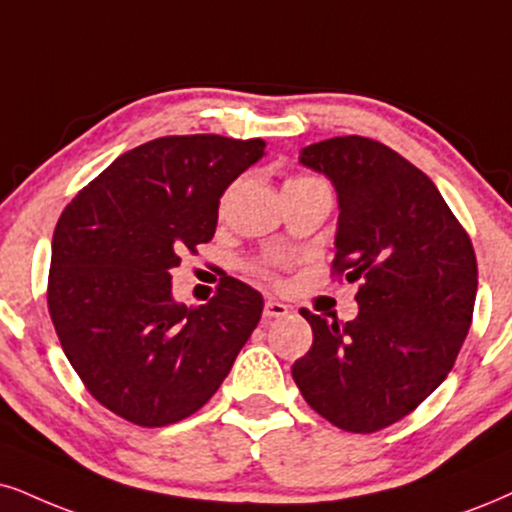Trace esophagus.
I'll return each mask as SVG.
<instances>
[{
	"label": "esophagus",
	"mask_w": 512,
	"mask_h": 512,
	"mask_svg": "<svg viewBox=\"0 0 512 512\" xmlns=\"http://www.w3.org/2000/svg\"><path fill=\"white\" fill-rule=\"evenodd\" d=\"M287 313H289V306L277 299H268L266 306H263V315H266V318H282V315Z\"/></svg>",
	"instance_id": "esophagus-1"
}]
</instances>
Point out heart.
<instances>
[{"mask_svg": "<svg viewBox=\"0 0 512 512\" xmlns=\"http://www.w3.org/2000/svg\"><path fill=\"white\" fill-rule=\"evenodd\" d=\"M320 185H325V182L320 178H315V175L294 173V175H289V178H285V182H282V192H287V189H304V187H320ZM256 270L263 277H270V270L266 266H256Z\"/></svg>", "mask_w": 512, "mask_h": 512, "instance_id": "obj_1", "label": "heart"}]
</instances>
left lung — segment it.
<instances>
[{"label":"left lung","instance_id":"8db88e82","mask_svg":"<svg viewBox=\"0 0 512 512\" xmlns=\"http://www.w3.org/2000/svg\"><path fill=\"white\" fill-rule=\"evenodd\" d=\"M339 197L332 277L358 282L356 320L301 308L313 344L292 377L315 413L372 434L413 413L456 363L477 294V256L434 182L387 144L332 137L301 151Z\"/></svg>","mask_w":512,"mask_h":512}]
</instances>
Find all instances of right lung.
<instances>
[{"label":"right lung","mask_w":512,"mask_h":512,"mask_svg":"<svg viewBox=\"0 0 512 512\" xmlns=\"http://www.w3.org/2000/svg\"><path fill=\"white\" fill-rule=\"evenodd\" d=\"M266 142L159 137L118 156L63 208L47 306L85 389L140 427L189 418L256 330L263 296L235 277L204 306L175 304L170 270L213 239L220 197Z\"/></svg>","instance_id":"right-lung-1"}]
</instances>
